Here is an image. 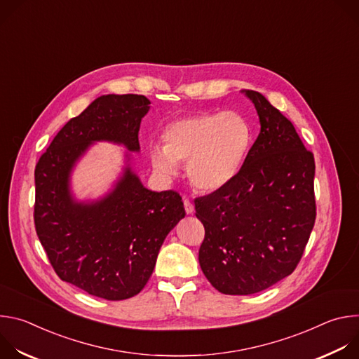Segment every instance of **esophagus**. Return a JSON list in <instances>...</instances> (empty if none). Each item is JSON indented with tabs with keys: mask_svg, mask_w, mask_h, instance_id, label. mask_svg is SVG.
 <instances>
[{
	"mask_svg": "<svg viewBox=\"0 0 359 359\" xmlns=\"http://www.w3.org/2000/svg\"><path fill=\"white\" fill-rule=\"evenodd\" d=\"M183 204H184V210L187 215H191L194 212V206L191 204V201L189 198H184L183 200Z\"/></svg>",
	"mask_w": 359,
	"mask_h": 359,
	"instance_id": "esophagus-1",
	"label": "esophagus"
}]
</instances>
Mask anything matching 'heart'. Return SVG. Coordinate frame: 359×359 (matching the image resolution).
Returning a JSON list of instances; mask_svg holds the SVG:
<instances>
[{"label": "heart", "mask_w": 359, "mask_h": 359, "mask_svg": "<svg viewBox=\"0 0 359 359\" xmlns=\"http://www.w3.org/2000/svg\"><path fill=\"white\" fill-rule=\"evenodd\" d=\"M251 139V125L240 112L184 116L166 126L165 146L150 149V165L158 176L172 179L177 163H187V176L196 189L217 191L240 173Z\"/></svg>", "instance_id": "1"}]
</instances>
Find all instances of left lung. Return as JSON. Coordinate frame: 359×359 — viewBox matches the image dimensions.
Here are the masks:
<instances>
[{
    "mask_svg": "<svg viewBox=\"0 0 359 359\" xmlns=\"http://www.w3.org/2000/svg\"><path fill=\"white\" fill-rule=\"evenodd\" d=\"M241 93L257 111L260 133L236 179L194 200L206 230L198 250L201 271L229 295L260 292L288 277L316 223L314 155L266 96Z\"/></svg>",
    "mask_w": 359,
    "mask_h": 359,
    "instance_id": "obj_1",
    "label": "left lung"
}]
</instances>
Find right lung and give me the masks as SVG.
Wrapping results in <instances>:
<instances>
[{
	"mask_svg": "<svg viewBox=\"0 0 359 359\" xmlns=\"http://www.w3.org/2000/svg\"><path fill=\"white\" fill-rule=\"evenodd\" d=\"M149 109L143 95L96 97L58 132L35 168L34 222L50 264L62 281L109 301L143 290L166 236L186 215L176 191H151L133 170ZM96 141L123 145L126 166L108 194L79 201L72 172Z\"/></svg>",
	"mask_w": 359,
	"mask_h": 359,
	"instance_id": "1",
	"label": "right lung"
}]
</instances>
